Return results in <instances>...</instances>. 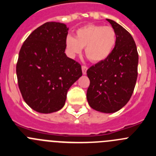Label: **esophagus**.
<instances>
[{
    "label": "esophagus",
    "instance_id": "obj_1",
    "mask_svg": "<svg viewBox=\"0 0 156 156\" xmlns=\"http://www.w3.org/2000/svg\"><path fill=\"white\" fill-rule=\"evenodd\" d=\"M87 69H88V67H87V66H82V73L83 75L87 74Z\"/></svg>",
    "mask_w": 156,
    "mask_h": 156
}]
</instances>
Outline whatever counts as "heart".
Masks as SVG:
<instances>
[{
    "instance_id": "heart-1",
    "label": "heart",
    "mask_w": 156,
    "mask_h": 156,
    "mask_svg": "<svg viewBox=\"0 0 156 156\" xmlns=\"http://www.w3.org/2000/svg\"><path fill=\"white\" fill-rule=\"evenodd\" d=\"M116 40V33L112 27L88 24L76 31L75 38L66 37V48L72 56L80 54L84 48L86 57L92 62L99 63L111 55Z\"/></svg>"
}]
</instances>
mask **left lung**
Listing matches in <instances>:
<instances>
[{
	"mask_svg": "<svg viewBox=\"0 0 156 156\" xmlns=\"http://www.w3.org/2000/svg\"><path fill=\"white\" fill-rule=\"evenodd\" d=\"M107 21L116 33V44L111 55L87 71L90 86L87 92L89 105L96 111L112 113L129 101L137 78L138 53L133 37L113 20Z\"/></svg>",
	"mask_w": 156,
	"mask_h": 156,
	"instance_id": "left-lung-1",
	"label": "left lung"
}]
</instances>
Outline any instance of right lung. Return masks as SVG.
Instances as JSON below:
<instances>
[{"label": "right lung", "instance_id": "1", "mask_svg": "<svg viewBox=\"0 0 156 156\" xmlns=\"http://www.w3.org/2000/svg\"><path fill=\"white\" fill-rule=\"evenodd\" d=\"M68 30L63 23H44L32 32L19 51V90L26 103L41 113L61 109L68 90L82 76L80 64L65 53Z\"/></svg>", "mask_w": 156, "mask_h": 156}]
</instances>
